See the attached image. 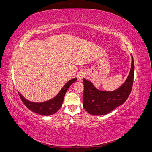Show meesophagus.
<instances>
[{"mask_svg": "<svg viewBox=\"0 0 152 152\" xmlns=\"http://www.w3.org/2000/svg\"><path fill=\"white\" fill-rule=\"evenodd\" d=\"M77 77H78V79H79V80H82V79L85 77V74H84L83 72H79Z\"/></svg>", "mask_w": 152, "mask_h": 152, "instance_id": "34e87169", "label": "esophagus"}]
</instances>
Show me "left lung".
Wrapping results in <instances>:
<instances>
[{"mask_svg":"<svg viewBox=\"0 0 152 152\" xmlns=\"http://www.w3.org/2000/svg\"><path fill=\"white\" fill-rule=\"evenodd\" d=\"M134 75V63L132 56L131 68L127 80L117 90L112 92L96 89L89 81L83 79L84 91L83 106L86 111L93 115H102L112 112L122 104L132 91Z\"/></svg>","mask_w":152,"mask_h":152,"instance_id":"8db88e82","label":"left lung"}]
</instances>
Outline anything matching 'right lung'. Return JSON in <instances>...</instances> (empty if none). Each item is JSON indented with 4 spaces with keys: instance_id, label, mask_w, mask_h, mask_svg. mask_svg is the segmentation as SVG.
I'll list each match as a JSON object with an SVG mask.
<instances>
[{
    "instance_id": "right-lung-1",
    "label": "right lung",
    "mask_w": 152,
    "mask_h": 152,
    "mask_svg": "<svg viewBox=\"0 0 152 152\" xmlns=\"http://www.w3.org/2000/svg\"><path fill=\"white\" fill-rule=\"evenodd\" d=\"M77 79H73L67 82V83L64 86L58 94L53 99L42 103H33L25 99L21 94L19 93V96L24 104L31 111L36 113L42 115H50L58 112V110L61 107L63 99L65 97V93L72 83L75 82Z\"/></svg>"
}]
</instances>
